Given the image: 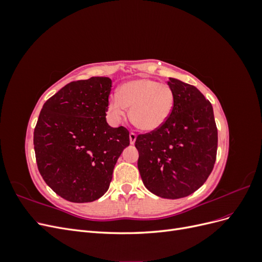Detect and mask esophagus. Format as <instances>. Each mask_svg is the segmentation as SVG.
<instances>
[{
    "label": "esophagus",
    "instance_id": "34e87169",
    "mask_svg": "<svg viewBox=\"0 0 262 262\" xmlns=\"http://www.w3.org/2000/svg\"><path fill=\"white\" fill-rule=\"evenodd\" d=\"M129 138H130V143H131V144L136 143V140H137V134H136V133H134V132H130Z\"/></svg>",
    "mask_w": 262,
    "mask_h": 262
}]
</instances>
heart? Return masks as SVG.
<instances>
[{
	"label": "heart",
	"instance_id": "heart-1",
	"mask_svg": "<svg viewBox=\"0 0 262 262\" xmlns=\"http://www.w3.org/2000/svg\"><path fill=\"white\" fill-rule=\"evenodd\" d=\"M173 106L175 94L166 83L152 78H137L122 84L118 95L109 98V113L120 121L130 107V118L134 125L144 131L157 130L168 120Z\"/></svg>",
	"mask_w": 262,
	"mask_h": 262
}]
</instances>
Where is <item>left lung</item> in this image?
Wrapping results in <instances>:
<instances>
[{
	"label": "left lung",
	"mask_w": 262,
	"mask_h": 262,
	"mask_svg": "<svg viewBox=\"0 0 262 262\" xmlns=\"http://www.w3.org/2000/svg\"><path fill=\"white\" fill-rule=\"evenodd\" d=\"M168 85L175 106L161 128L139 134L138 168L144 186L165 199L193 193L207 181L217 152V128L211 102L176 78Z\"/></svg>",
	"instance_id": "8db88e82"
}]
</instances>
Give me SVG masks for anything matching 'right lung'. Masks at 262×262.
I'll use <instances>...</instances> for the list:
<instances>
[{"label":"right lung","instance_id":"add662e5","mask_svg":"<svg viewBox=\"0 0 262 262\" xmlns=\"http://www.w3.org/2000/svg\"><path fill=\"white\" fill-rule=\"evenodd\" d=\"M112 80L74 81L45 102L34 131L38 170L53 191L70 202L99 199L115 165L129 146V131L106 121Z\"/></svg>","mask_w":262,"mask_h":262}]
</instances>
